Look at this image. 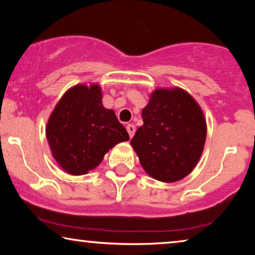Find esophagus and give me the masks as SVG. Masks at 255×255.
I'll list each match as a JSON object with an SVG mask.
<instances>
[{"instance_id": "34e87169", "label": "esophagus", "mask_w": 255, "mask_h": 255, "mask_svg": "<svg viewBox=\"0 0 255 255\" xmlns=\"http://www.w3.org/2000/svg\"><path fill=\"white\" fill-rule=\"evenodd\" d=\"M127 130L128 132V135H130L131 138L133 137V134H134V132H135V127H134V125L133 124H128L127 125Z\"/></svg>"}]
</instances>
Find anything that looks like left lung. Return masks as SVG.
Listing matches in <instances>:
<instances>
[{
	"label": "left lung",
	"instance_id": "obj_1",
	"mask_svg": "<svg viewBox=\"0 0 255 255\" xmlns=\"http://www.w3.org/2000/svg\"><path fill=\"white\" fill-rule=\"evenodd\" d=\"M141 116L144 124L131 146L145 172L166 183L193 172L207 138V121L196 100L179 87L156 88Z\"/></svg>",
	"mask_w": 255,
	"mask_h": 255
}]
</instances>
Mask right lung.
I'll use <instances>...</instances> for the list:
<instances>
[{"mask_svg": "<svg viewBox=\"0 0 255 255\" xmlns=\"http://www.w3.org/2000/svg\"><path fill=\"white\" fill-rule=\"evenodd\" d=\"M52 156L71 175H85L102 162L114 146L130 137L113 109L102 103L97 83L76 85L54 107L46 125Z\"/></svg>", "mask_w": 255, "mask_h": 255, "instance_id": "1", "label": "right lung"}]
</instances>
